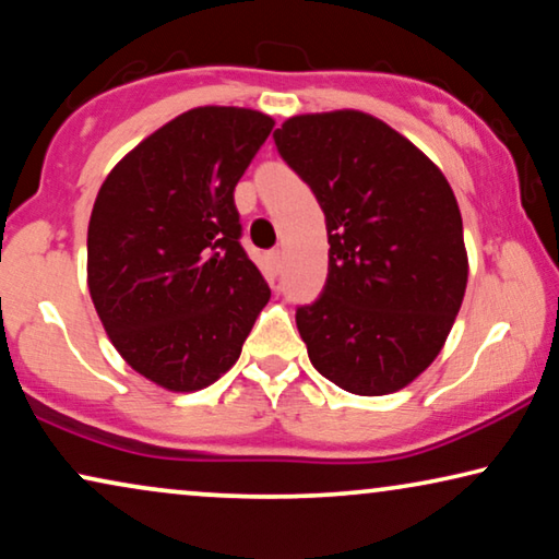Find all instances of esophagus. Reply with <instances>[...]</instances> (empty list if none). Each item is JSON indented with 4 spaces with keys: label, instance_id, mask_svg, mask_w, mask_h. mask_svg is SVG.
I'll use <instances>...</instances> for the list:
<instances>
[{
    "label": "esophagus",
    "instance_id": "esophagus-1",
    "mask_svg": "<svg viewBox=\"0 0 559 559\" xmlns=\"http://www.w3.org/2000/svg\"><path fill=\"white\" fill-rule=\"evenodd\" d=\"M270 264H272L274 272H280V266H282V251L280 249L270 251Z\"/></svg>",
    "mask_w": 559,
    "mask_h": 559
}]
</instances>
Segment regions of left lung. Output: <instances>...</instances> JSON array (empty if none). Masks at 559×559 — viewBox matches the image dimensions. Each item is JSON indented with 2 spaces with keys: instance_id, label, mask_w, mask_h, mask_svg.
<instances>
[{
  "instance_id": "1",
  "label": "left lung",
  "mask_w": 559,
  "mask_h": 559,
  "mask_svg": "<svg viewBox=\"0 0 559 559\" xmlns=\"http://www.w3.org/2000/svg\"><path fill=\"white\" fill-rule=\"evenodd\" d=\"M274 144L316 193L331 243L323 295L295 316L312 366L350 394L400 392L438 358L465 295L453 188L356 109L289 117Z\"/></svg>"
}]
</instances>
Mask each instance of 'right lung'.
I'll return each instance as SVG.
<instances>
[{
    "label": "right lung",
    "mask_w": 559,
    "mask_h": 559,
    "mask_svg": "<svg viewBox=\"0 0 559 559\" xmlns=\"http://www.w3.org/2000/svg\"><path fill=\"white\" fill-rule=\"evenodd\" d=\"M274 127L190 109L114 165L88 221V293L121 358L170 392L226 373L270 287L241 249L234 188Z\"/></svg>",
    "instance_id": "1"
}]
</instances>
